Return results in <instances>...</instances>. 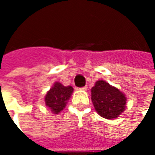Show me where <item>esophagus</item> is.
<instances>
[{"instance_id":"esophagus-1","label":"esophagus","mask_w":155,"mask_h":155,"mask_svg":"<svg viewBox=\"0 0 155 155\" xmlns=\"http://www.w3.org/2000/svg\"><path fill=\"white\" fill-rule=\"evenodd\" d=\"M80 90H81V91H86L87 90V85H85V86L81 87V88H80Z\"/></svg>"}]
</instances>
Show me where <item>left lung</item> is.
<instances>
[{
    "instance_id": "1",
    "label": "left lung",
    "mask_w": 155,
    "mask_h": 155,
    "mask_svg": "<svg viewBox=\"0 0 155 155\" xmlns=\"http://www.w3.org/2000/svg\"><path fill=\"white\" fill-rule=\"evenodd\" d=\"M91 101L97 113L107 119L117 118L126 107L124 94L104 81H96L91 88Z\"/></svg>"
}]
</instances>
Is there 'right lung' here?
Here are the masks:
<instances>
[{"mask_svg": "<svg viewBox=\"0 0 155 155\" xmlns=\"http://www.w3.org/2000/svg\"><path fill=\"white\" fill-rule=\"evenodd\" d=\"M74 89L72 86H64L59 82H55L46 94L45 103L54 114H58L65 107L67 101L70 99Z\"/></svg>", "mask_w": 155, "mask_h": 155, "instance_id": "add662e5", "label": "right lung"}]
</instances>
